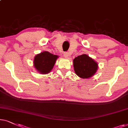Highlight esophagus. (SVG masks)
<instances>
[{
  "label": "esophagus",
  "instance_id": "obj_1",
  "mask_svg": "<svg viewBox=\"0 0 128 128\" xmlns=\"http://www.w3.org/2000/svg\"><path fill=\"white\" fill-rule=\"evenodd\" d=\"M69 53L68 52H64V56L66 58H68L69 57Z\"/></svg>",
  "mask_w": 128,
  "mask_h": 128
}]
</instances>
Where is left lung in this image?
Masks as SVG:
<instances>
[{
    "label": "left lung",
    "mask_w": 128,
    "mask_h": 128,
    "mask_svg": "<svg viewBox=\"0 0 128 128\" xmlns=\"http://www.w3.org/2000/svg\"><path fill=\"white\" fill-rule=\"evenodd\" d=\"M76 74L81 78H89L98 70V63L86 54L78 56L73 60Z\"/></svg>",
    "instance_id": "obj_1"
}]
</instances>
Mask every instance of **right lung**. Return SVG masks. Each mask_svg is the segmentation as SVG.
I'll use <instances>...</instances> for the list:
<instances>
[{
  "label": "right lung",
  "mask_w": 128,
  "mask_h": 128,
  "mask_svg": "<svg viewBox=\"0 0 128 128\" xmlns=\"http://www.w3.org/2000/svg\"><path fill=\"white\" fill-rule=\"evenodd\" d=\"M57 58L58 56L57 55H54L48 52H43L34 57V66L41 74H48L53 68Z\"/></svg>",
  "instance_id": "1"
}]
</instances>
